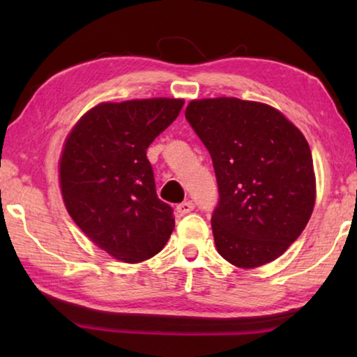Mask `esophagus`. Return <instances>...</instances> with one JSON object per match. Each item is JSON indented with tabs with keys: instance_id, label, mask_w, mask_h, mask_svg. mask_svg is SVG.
Here are the masks:
<instances>
[{
	"instance_id": "34e87169",
	"label": "esophagus",
	"mask_w": 357,
	"mask_h": 357,
	"mask_svg": "<svg viewBox=\"0 0 357 357\" xmlns=\"http://www.w3.org/2000/svg\"><path fill=\"white\" fill-rule=\"evenodd\" d=\"M193 203L192 202H183V203H179L178 206H176V213L179 214V215H184V214H189L190 211H193Z\"/></svg>"
}]
</instances>
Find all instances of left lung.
I'll return each mask as SVG.
<instances>
[{"instance_id": "left-lung-1", "label": "left lung", "mask_w": 357, "mask_h": 357, "mask_svg": "<svg viewBox=\"0 0 357 357\" xmlns=\"http://www.w3.org/2000/svg\"><path fill=\"white\" fill-rule=\"evenodd\" d=\"M185 119L213 159L217 252L244 269L274 261L299 238L315 206L305 137L275 108L236 98L192 100Z\"/></svg>"}]
</instances>
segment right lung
<instances>
[{
	"mask_svg": "<svg viewBox=\"0 0 357 357\" xmlns=\"http://www.w3.org/2000/svg\"><path fill=\"white\" fill-rule=\"evenodd\" d=\"M183 105V99L167 98L104 102L66 138L59 184L68 213L119 261H144L170 239L173 209L157 197L146 149Z\"/></svg>",
	"mask_w": 357,
	"mask_h": 357,
	"instance_id": "right-lung-1",
	"label": "right lung"
}]
</instances>
